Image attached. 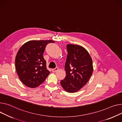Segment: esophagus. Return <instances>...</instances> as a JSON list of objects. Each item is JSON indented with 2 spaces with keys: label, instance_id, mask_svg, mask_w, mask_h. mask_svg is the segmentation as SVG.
Masks as SVG:
<instances>
[{
  "label": "esophagus",
  "instance_id": "1",
  "mask_svg": "<svg viewBox=\"0 0 122 122\" xmlns=\"http://www.w3.org/2000/svg\"><path fill=\"white\" fill-rule=\"evenodd\" d=\"M58 69V68L57 67H56L55 69H52V71L54 72H55V71H57Z\"/></svg>",
  "mask_w": 122,
  "mask_h": 122
}]
</instances>
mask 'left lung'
<instances>
[{"mask_svg":"<svg viewBox=\"0 0 122 122\" xmlns=\"http://www.w3.org/2000/svg\"><path fill=\"white\" fill-rule=\"evenodd\" d=\"M68 54L65 65L66 76L60 84L65 90L74 93L81 89L91 76L93 67L90 54L83 47L67 45Z\"/></svg>","mask_w":122,"mask_h":122,"instance_id":"1","label":"left lung"}]
</instances>
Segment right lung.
I'll list each match as a JSON object with an SVG mask.
<instances>
[{
	"instance_id": "1",
	"label": "right lung",
	"mask_w": 122,
	"mask_h": 122,
	"mask_svg": "<svg viewBox=\"0 0 122 122\" xmlns=\"http://www.w3.org/2000/svg\"><path fill=\"white\" fill-rule=\"evenodd\" d=\"M52 40H33L23 44L15 57V66L21 81L26 86L35 88L43 83L50 71L46 67L43 53Z\"/></svg>"
}]
</instances>
